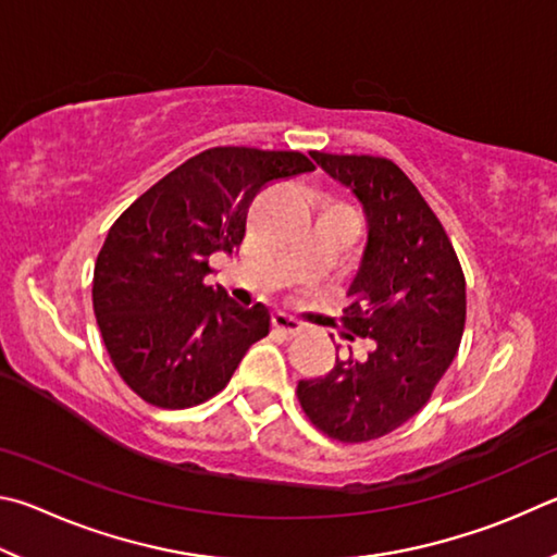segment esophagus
<instances>
[{"label":"esophagus","mask_w":557,"mask_h":557,"mask_svg":"<svg viewBox=\"0 0 557 557\" xmlns=\"http://www.w3.org/2000/svg\"><path fill=\"white\" fill-rule=\"evenodd\" d=\"M273 330H276L281 337L294 339V337L304 333V323H298L296 318H290L286 313H276V315H273Z\"/></svg>","instance_id":"esophagus-1"}]
</instances>
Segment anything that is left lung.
<instances>
[{"label": "left lung", "instance_id": "obj_1", "mask_svg": "<svg viewBox=\"0 0 557 557\" xmlns=\"http://www.w3.org/2000/svg\"><path fill=\"white\" fill-rule=\"evenodd\" d=\"M362 205L367 242L345 310L364 362L337 359L330 374L298 382V401L320 431L367 443L396 431L431 398L460 347L465 273L441 220L394 161L310 153Z\"/></svg>", "mask_w": 557, "mask_h": 557}]
</instances>
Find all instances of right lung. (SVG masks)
I'll list each match as a JSON object with an SVG mask.
<instances>
[{"instance_id":"add662e5","label":"right lung","mask_w":557,"mask_h":557,"mask_svg":"<svg viewBox=\"0 0 557 557\" xmlns=\"http://www.w3.org/2000/svg\"><path fill=\"white\" fill-rule=\"evenodd\" d=\"M308 171L315 165L298 151L218 146L151 185L107 232L95 318L116 372L146 404L208 401L269 335L267 306L244 308L222 286H205L208 259L237 251L263 185Z\"/></svg>"}]
</instances>
